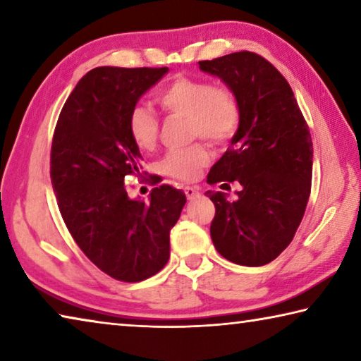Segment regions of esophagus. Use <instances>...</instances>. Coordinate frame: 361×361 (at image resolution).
<instances>
[{
	"mask_svg": "<svg viewBox=\"0 0 361 361\" xmlns=\"http://www.w3.org/2000/svg\"><path fill=\"white\" fill-rule=\"evenodd\" d=\"M185 194H186V197H188L189 200H194V199L200 197L199 189H195V188H192V186H186V188H185Z\"/></svg>",
	"mask_w": 361,
	"mask_h": 361,
	"instance_id": "34e87169",
	"label": "esophagus"
}]
</instances>
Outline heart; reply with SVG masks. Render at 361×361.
Here are the masks:
<instances>
[{"label":"heart","instance_id":"heart-1","mask_svg":"<svg viewBox=\"0 0 361 361\" xmlns=\"http://www.w3.org/2000/svg\"><path fill=\"white\" fill-rule=\"evenodd\" d=\"M157 102L164 111L186 118L189 135L202 137L213 145H226L240 126V106L237 97L224 85H213L207 79L176 76L159 90ZM127 129L140 151H152L157 143L159 124L149 108L137 105L127 119ZM210 161L204 145L170 151L159 164L164 175L180 181H192Z\"/></svg>","mask_w":361,"mask_h":361}]
</instances>
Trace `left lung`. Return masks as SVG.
<instances>
[{
    "mask_svg": "<svg viewBox=\"0 0 361 361\" xmlns=\"http://www.w3.org/2000/svg\"><path fill=\"white\" fill-rule=\"evenodd\" d=\"M237 97L240 126L210 169L209 185L240 183L235 200L207 191L215 204L213 245L223 258L258 267L290 245L304 216L312 181V138L295 94L276 66L242 51L202 60Z\"/></svg>",
    "mask_w": 361,
    "mask_h": 361,
    "instance_id": "8db88e82",
    "label": "left lung"
}]
</instances>
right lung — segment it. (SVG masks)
<instances>
[{
	"label": "right lung",
	"instance_id": "obj_1",
	"mask_svg": "<svg viewBox=\"0 0 361 361\" xmlns=\"http://www.w3.org/2000/svg\"><path fill=\"white\" fill-rule=\"evenodd\" d=\"M162 68L90 70L60 111L51 181L73 239L94 264L121 282H142L170 258V231L186 204L181 189L154 188L149 202L130 199L124 181L142 176V154L127 119Z\"/></svg>",
	"mask_w": 361,
	"mask_h": 361
}]
</instances>
